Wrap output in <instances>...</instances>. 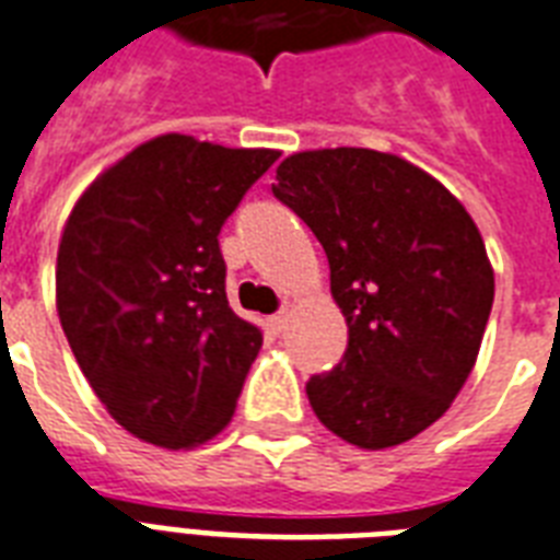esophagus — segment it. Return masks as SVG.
Listing matches in <instances>:
<instances>
[{
  "mask_svg": "<svg viewBox=\"0 0 560 560\" xmlns=\"http://www.w3.org/2000/svg\"><path fill=\"white\" fill-rule=\"evenodd\" d=\"M285 324H289V310H280L277 315H271V329L275 332H283Z\"/></svg>",
  "mask_w": 560,
  "mask_h": 560,
  "instance_id": "1",
  "label": "esophagus"
}]
</instances>
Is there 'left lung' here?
I'll use <instances>...</instances> for the list:
<instances>
[{"label": "left lung", "mask_w": 560, "mask_h": 560, "mask_svg": "<svg viewBox=\"0 0 560 560\" xmlns=\"http://www.w3.org/2000/svg\"><path fill=\"white\" fill-rule=\"evenodd\" d=\"M324 245L348 350L310 376L329 432L383 450L435 423L474 371L493 303L485 242L462 203L402 158L301 151L271 184Z\"/></svg>", "instance_id": "8db88e82"}]
</instances>
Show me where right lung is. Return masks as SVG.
Masks as SVG:
<instances>
[{"mask_svg":"<svg viewBox=\"0 0 560 560\" xmlns=\"http://www.w3.org/2000/svg\"><path fill=\"white\" fill-rule=\"evenodd\" d=\"M280 158L166 133L95 180L58 250V315L107 411L184 450L231 420L262 332L228 303L219 233Z\"/></svg>","mask_w":560,"mask_h":560,"instance_id":"obj_1","label":"right lung"}]
</instances>
